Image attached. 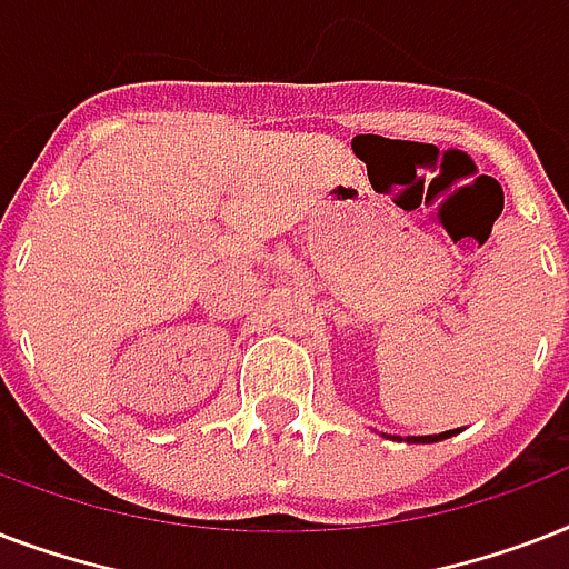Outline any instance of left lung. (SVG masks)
Segmentation results:
<instances>
[{
  "instance_id": "1",
  "label": "left lung",
  "mask_w": 569,
  "mask_h": 569,
  "mask_svg": "<svg viewBox=\"0 0 569 569\" xmlns=\"http://www.w3.org/2000/svg\"><path fill=\"white\" fill-rule=\"evenodd\" d=\"M451 437V431H442V433H428V437H407V442H440Z\"/></svg>"
}]
</instances>
